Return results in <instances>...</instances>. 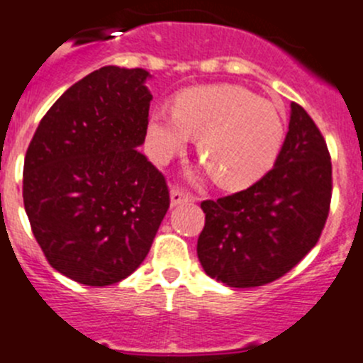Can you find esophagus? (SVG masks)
Masks as SVG:
<instances>
[{
  "label": "esophagus",
  "mask_w": 363,
  "mask_h": 363,
  "mask_svg": "<svg viewBox=\"0 0 363 363\" xmlns=\"http://www.w3.org/2000/svg\"><path fill=\"white\" fill-rule=\"evenodd\" d=\"M170 200H172V207H175V206H182V203L193 202L195 199H193V195H189V193L182 191L181 188H172Z\"/></svg>",
  "instance_id": "34e87169"
}]
</instances>
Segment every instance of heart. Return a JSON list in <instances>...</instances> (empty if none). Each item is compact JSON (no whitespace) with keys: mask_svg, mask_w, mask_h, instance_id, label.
Listing matches in <instances>:
<instances>
[{"mask_svg":"<svg viewBox=\"0 0 363 363\" xmlns=\"http://www.w3.org/2000/svg\"><path fill=\"white\" fill-rule=\"evenodd\" d=\"M189 135L199 136V157L216 184L241 189L275 163L284 142V121L275 106L234 84L191 88L175 111L156 108L147 124V152L167 163Z\"/></svg>","mask_w":363,"mask_h":363,"instance_id":"1","label":"heart"}]
</instances>
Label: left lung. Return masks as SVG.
I'll return each instance as SVG.
<instances>
[{
	"mask_svg": "<svg viewBox=\"0 0 363 363\" xmlns=\"http://www.w3.org/2000/svg\"><path fill=\"white\" fill-rule=\"evenodd\" d=\"M332 160L311 115L291 104L275 167L242 191L203 200L196 253L211 279L259 287L289 273L315 246L332 202Z\"/></svg>",
	"mask_w": 363,
	"mask_h": 363,
	"instance_id": "8db88e82",
	"label": "left lung"
}]
</instances>
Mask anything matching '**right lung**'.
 I'll return each instance as SVG.
<instances>
[{"instance_id": "add662e5", "label": "right lung", "mask_w": 363, "mask_h": 363, "mask_svg": "<svg viewBox=\"0 0 363 363\" xmlns=\"http://www.w3.org/2000/svg\"><path fill=\"white\" fill-rule=\"evenodd\" d=\"M145 69L94 70L42 117L24 157L23 200L48 262L92 287L129 277L170 207L164 175L136 147L152 96Z\"/></svg>"}]
</instances>
